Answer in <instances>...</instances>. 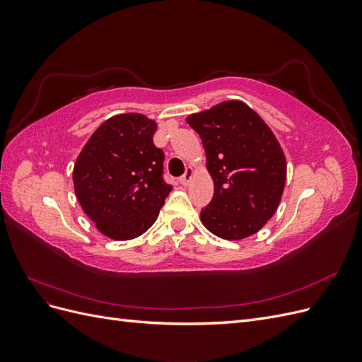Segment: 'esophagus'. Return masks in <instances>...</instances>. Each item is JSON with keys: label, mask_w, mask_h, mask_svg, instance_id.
<instances>
[{"label": "esophagus", "mask_w": 362, "mask_h": 362, "mask_svg": "<svg viewBox=\"0 0 362 362\" xmlns=\"http://www.w3.org/2000/svg\"><path fill=\"white\" fill-rule=\"evenodd\" d=\"M193 175H194L193 169H192V168H187V169H185V173L182 175V177H180V182H181L182 185L190 184V181L193 180Z\"/></svg>", "instance_id": "obj_1"}]
</instances>
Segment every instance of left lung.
Masks as SVG:
<instances>
[{
  "instance_id": "1",
  "label": "left lung",
  "mask_w": 362,
  "mask_h": 362,
  "mask_svg": "<svg viewBox=\"0 0 362 362\" xmlns=\"http://www.w3.org/2000/svg\"><path fill=\"white\" fill-rule=\"evenodd\" d=\"M187 124L202 140L214 181L201 222L225 240L258 233L275 214L286 185V156L275 134L242 101H223L190 115Z\"/></svg>"
}]
</instances>
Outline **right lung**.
I'll return each mask as SVG.
<instances>
[{
  "instance_id": "obj_1",
  "label": "right lung",
  "mask_w": 362,
  "mask_h": 362,
  "mask_svg": "<svg viewBox=\"0 0 362 362\" xmlns=\"http://www.w3.org/2000/svg\"><path fill=\"white\" fill-rule=\"evenodd\" d=\"M156 131V120L145 115H117L96 128L76 157V199L108 238L148 231L172 190L163 180L164 152L152 141Z\"/></svg>"
}]
</instances>
